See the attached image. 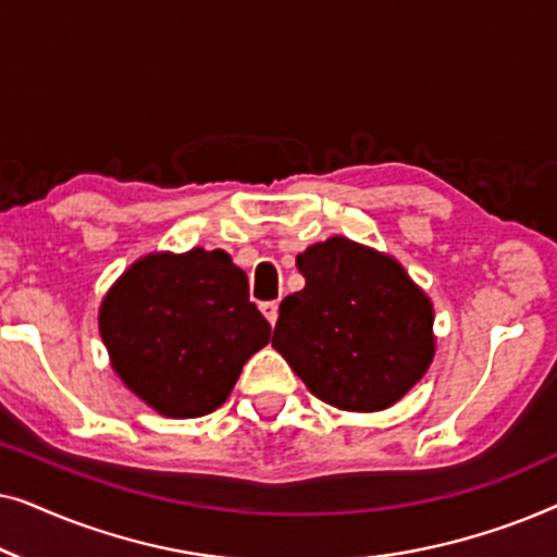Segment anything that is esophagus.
<instances>
[{
    "mask_svg": "<svg viewBox=\"0 0 557 557\" xmlns=\"http://www.w3.org/2000/svg\"><path fill=\"white\" fill-rule=\"evenodd\" d=\"M261 311H263V317L269 319L271 324H276V319H278V304L276 301H263L261 304Z\"/></svg>",
    "mask_w": 557,
    "mask_h": 557,
    "instance_id": "obj_1",
    "label": "esophagus"
}]
</instances>
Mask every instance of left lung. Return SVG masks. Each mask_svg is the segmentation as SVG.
<instances>
[{
  "instance_id": "left-lung-1",
  "label": "left lung",
  "mask_w": 557,
  "mask_h": 557,
  "mask_svg": "<svg viewBox=\"0 0 557 557\" xmlns=\"http://www.w3.org/2000/svg\"><path fill=\"white\" fill-rule=\"evenodd\" d=\"M307 278L278 307L271 345L319 400L383 410L433 360V309L398 261L347 238L296 256Z\"/></svg>"
}]
</instances>
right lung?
Listing matches in <instances>:
<instances>
[{"instance_id":"right-lung-1","label":"right lung","mask_w":557,"mask_h":557,"mask_svg":"<svg viewBox=\"0 0 557 557\" xmlns=\"http://www.w3.org/2000/svg\"><path fill=\"white\" fill-rule=\"evenodd\" d=\"M103 345L139 398L172 418L223 406L243 364L271 339L248 278L225 250L147 256L103 299Z\"/></svg>"}]
</instances>
